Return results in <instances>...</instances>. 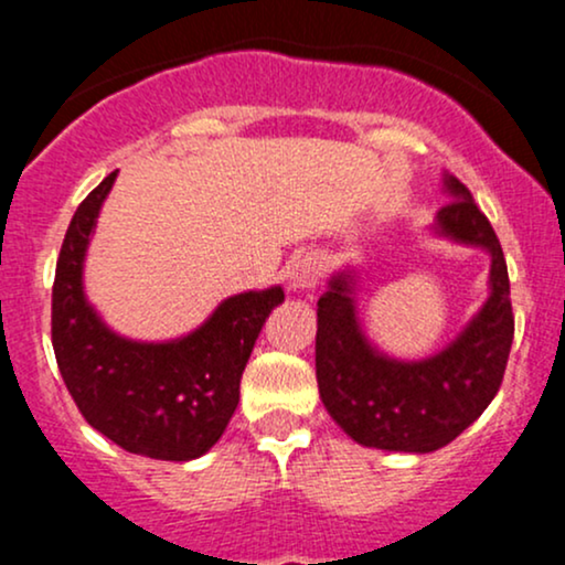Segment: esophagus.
I'll return each mask as SVG.
<instances>
[{
    "label": "esophagus",
    "mask_w": 565,
    "mask_h": 565,
    "mask_svg": "<svg viewBox=\"0 0 565 565\" xmlns=\"http://www.w3.org/2000/svg\"><path fill=\"white\" fill-rule=\"evenodd\" d=\"M321 276H323V265L313 252H300V255L291 257L287 265V287L291 291H297V295L319 287Z\"/></svg>",
    "instance_id": "1"
}]
</instances>
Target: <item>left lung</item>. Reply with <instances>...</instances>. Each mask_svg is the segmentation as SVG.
I'll return each instance as SVG.
<instances>
[{
    "label": "left lung",
    "instance_id": "obj_1",
    "mask_svg": "<svg viewBox=\"0 0 565 565\" xmlns=\"http://www.w3.org/2000/svg\"><path fill=\"white\" fill-rule=\"evenodd\" d=\"M440 206L427 233L489 255V297L446 348L427 359L387 355L359 313V270L342 265L319 300L316 380L329 417L369 449L427 454L476 423L502 385L512 345L510 278L502 246L470 191L444 172Z\"/></svg>",
    "mask_w": 565,
    "mask_h": 565
}]
</instances>
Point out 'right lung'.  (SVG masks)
Segmentation results:
<instances>
[{"instance_id":"add662e5","label":"right lung","mask_w":565,"mask_h":565,"mask_svg":"<svg viewBox=\"0 0 565 565\" xmlns=\"http://www.w3.org/2000/svg\"><path fill=\"white\" fill-rule=\"evenodd\" d=\"M116 172L82 201L63 238L53 287V348L71 398L89 425L140 457L191 462L217 444L238 406V382L284 289H249L188 334L132 340L97 313L84 263Z\"/></svg>"}]
</instances>
